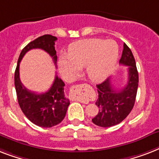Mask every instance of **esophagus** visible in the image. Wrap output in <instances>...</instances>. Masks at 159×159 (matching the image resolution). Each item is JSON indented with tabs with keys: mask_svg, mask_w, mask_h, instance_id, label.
<instances>
[{
	"mask_svg": "<svg viewBox=\"0 0 159 159\" xmlns=\"http://www.w3.org/2000/svg\"><path fill=\"white\" fill-rule=\"evenodd\" d=\"M84 84H77V85L72 86V91H73V96L76 100L87 103L88 99L86 98L85 93L82 91V88H84Z\"/></svg>",
	"mask_w": 159,
	"mask_h": 159,
	"instance_id": "esophagus-1",
	"label": "esophagus"
}]
</instances>
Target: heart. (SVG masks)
<instances>
[{"instance_id":"b5f03b06","label":"heart","mask_w":159,"mask_h":159,"mask_svg":"<svg viewBox=\"0 0 159 159\" xmlns=\"http://www.w3.org/2000/svg\"><path fill=\"white\" fill-rule=\"evenodd\" d=\"M118 57V46L113 40L86 39L72 44L67 57L59 59V68L66 78H72L85 67L88 77L99 81L108 75Z\"/></svg>"}]
</instances>
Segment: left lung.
I'll use <instances>...</instances> for the list:
<instances>
[{
  "instance_id": "left-lung-1",
  "label": "left lung",
  "mask_w": 159,
  "mask_h": 159,
  "mask_svg": "<svg viewBox=\"0 0 159 159\" xmlns=\"http://www.w3.org/2000/svg\"><path fill=\"white\" fill-rule=\"evenodd\" d=\"M119 62L128 66L126 85L116 91L111 84V78H107L97 85L98 98L95 104L99 110L92 121L101 127H111L120 123L130 114L134 105L139 74L134 56L125 43L123 45L122 55Z\"/></svg>"
}]
</instances>
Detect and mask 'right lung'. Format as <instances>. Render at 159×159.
Returning a JSON list of instances; mask_svg holds the SVG:
<instances>
[{
  "label": "right lung",
  "mask_w": 159,
  "mask_h": 159,
  "mask_svg": "<svg viewBox=\"0 0 159 159\" xmlns=\"http://www.w3.org/2000/svg\"><path fill=\"white\" fill-rule=\"evenodd\" d=\"M57 39L52 35L45 34L30 42L20 52L15 72V86L20 108L31 122L41 127H52L61 122L66 116L70 101L65 97V84L56 75L52 85L46 93H36L29 91L20 81V62L27 52L39 48L48 52L56 64L57 61L55 50Z\"/></svg>",
  "instance_id": "right-lung-1"
}]
</instances>
